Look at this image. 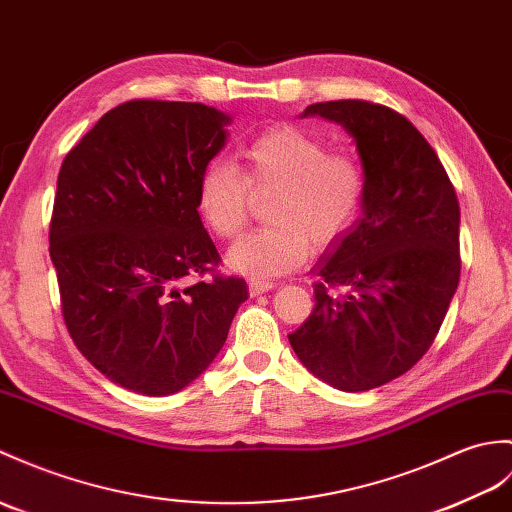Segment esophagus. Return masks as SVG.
<instances>
[{"label":"esophagus","mask_w":512,"mask_h":512,"mask_svg":"<svg viewBox=\"0 0 512 512\" xmlns=\"http://www.w3.org/2000/svg\"><path fill=\"white\" fill-rule=\"evenodd\" d=\"M272 288H275V283H272V281H264V279H251V281H248V292H251V296H259V294H264V292H268Z\"/></svg>","instance_id":"1"}]
</instances>
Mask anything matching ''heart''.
Returning <instances> with one entry per match:
<instances>
[{
	"instance_id": "obj_1",
	"label": "heart",
	"mask_w": 512,
	"mask_h": 512,
	"mask_svg": "<svg viewBox=\"0 0 512 512\" xmlns=\"http://www.w3.org/2000/svg\"><path fill=\"white\" fill-rule=\"evenodd\" d=\"M242 172L229 161L205 165L196 207L220 240H235L251 216L253 194H272L268 227L242 237L227 253L231 270L251 277H281L303 266L312 246L336 244L358 220L366 176L347 152H329L310 130L277 124L259 133L242 154Z\"/></svg>"
}]
</instances>
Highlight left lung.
Masks as SVG:
<instances>
[{
	"instance_id": "1",
	"label": "left lung",
	"mask_w": 512,
	"mask_h": 512,
	"mask_svg": "<svg viewBox=\"0 0 512 512\" xmlns=\"http://www.w3.org/2000/svg\"><path fill=\"white\" fill-rule=\"evenodd\" d=\"M358 148L362 218L314 272V312L290 334L303 366L344 392L384 386L417 364L460 279V207L434 148L406 117L366 100L316 102Z\"/></svg>"
}]
</instances>
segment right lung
I'll use <instances>...</instances> for the list:
<instances>
[{
  "instance_id": "right-lung-1",
  "label": "right lung",
  "mask_w": 512,
  "mask_h": 512,
  "mask_svg": "<svg viewBox=\"0 0 512 512\" xmlns=\"http://www.w3.org/2000/svg\"><path fill=\"white\" fill-rule=\"evenodd\" d=\"M227 124L200 102L130 100L104 113L58 172L50 257L67 331L102 375L141 395L192 384L248 299L244 279L216 272L196 207Z\"/></svg>"
}]
</instances>
